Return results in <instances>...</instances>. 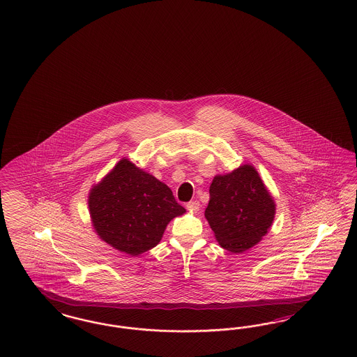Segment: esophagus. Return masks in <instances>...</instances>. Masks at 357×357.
<instances>
[{
    "label": "esophagus",
    "mask_w": 357,
    "mask_h": 357,
    "mask_svg": "<svg viewBox=\"0 0 357 357\" xmlns=\"http://www.w3.org/2000/svg\"><path fill=\"white\" fill-rule=\"evenodd\" d=\"M199 206H201V205H199L198 201H190V202L186 204V208L190 210V211H198Z\"/></svg>",
    "instance_id": "obj_1"
}]
</instances>
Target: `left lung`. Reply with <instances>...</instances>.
Wrapping results in <instances>:
<instances>
[{
  "label": "left lung",
  "instance_id": "left-lung-1",
  "mask_svg": "<svg viewBox=\"0 0 357 357\" xmlns=\"http://www.w3.org/2000/svg\"><path fill=\"white\" fill-rule=\"evenodd\" d=\"M275 210V201L259 173L252 165H242L214 177L205 217L225 250L242 253L268 232Z\"/></svg>",
  "mask_w": 357,
  "mask_h": 357
}]
</instances>
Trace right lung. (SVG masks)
Listing matches in <instances>:
<instances>
[{"label":"right lung","instance_id":"add662e5","mask_svg":"<svg viewBox=\"0 0 357 357\" xmlns=\"http://www.w3.org/2000/svg\"><path fill=\"white\" fill-rule=\"evenodd\" d=\"M89 210L100 238L131 256L153 248L171 219L185 213L167 185L127 159L91 190Z\"/></svg>","mask_w":357,"mask_h":357}]
</instances>
